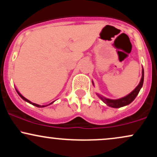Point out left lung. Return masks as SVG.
<instances>
[{"instance_id": "obj_1", "label": "left lung", "mask_w": 157, "mask_h": 157, "mask_svg": "<svg viewBox=\"0 0 157 157\" xmlns=\"http://www.w3.org/2000/svg\"><path fill=\"white\" fill-rule=\"evenodd\" d=\"M142 75L141 80H140V84L136 86V88L132 92H131L127 96L122 97V98L118 99V100H110V99H106L104 97H100V95H98L100 97V99L103 101L106 105H108L110 107L112 108H120L122 106H125L130 104L131 102H133V100L136 98V97L137 96V94L140 92V89L142 87V85H143V81H144V70L142 69Z\"/></svg>"}]
</instances>
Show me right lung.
<instances>
[{"label": "right lung", "mask_w": 157, "mask_h": 157, "mask_svg": "<svg viewBox=\"0 0 157 157\" xmlns=\"http://www.w3.org/2000/svg\"><path fill=\"white\" fill-rule=\"evenodd\" d=\"M16 91H17V90H16ZM17 94H19V96H20V97H21V98H22L23 100H25V101L28 102H29V103L32 104V105H35V106H36V107H39V108H40V107H45V106H46V105H37V104L33 103V102H30V101H29V100H27V99H26V98H25V97H23V96H22V95H21V94H20V93H19V92H18V91H17ZM52 102H51V103H50V104H52ZM50 104H49V105H50Z\"/></svg>", "instance_id": "1"}]
</instances>
